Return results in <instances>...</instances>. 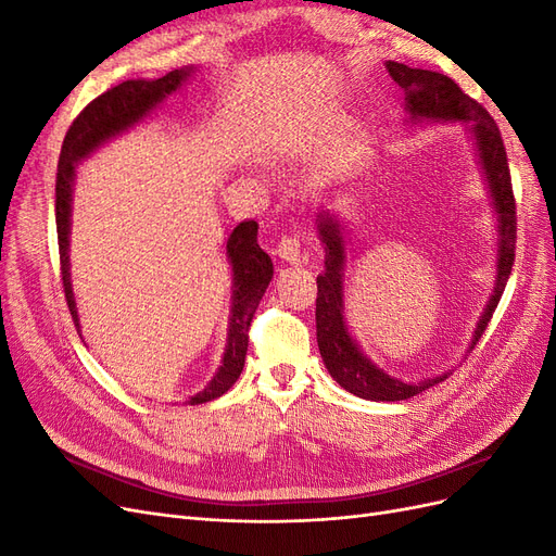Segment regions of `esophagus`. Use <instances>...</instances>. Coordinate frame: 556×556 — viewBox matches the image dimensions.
Listing matches in <instances>:
<instances>
[{
	"label": "esophagus",
	"mask_w": 556,
	"mask_h": 556,
	"mask_svg": "<svg viewBox=\"0 0 556 556\" xmlns=\"http://www.w3.org/2000/svg\"><path fill=\"white\" fill-rule=\"evenodd\" d=\"M278 257L290 262V264H299L301 262V239L299 237H282L280 243L276 245Z\"/></svg>",
	"instance_id": "34e87169"
}]
</instances>
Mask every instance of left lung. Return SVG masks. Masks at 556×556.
Segmentation results:
<instances>
[{"label":"left lung","mask_w":556,"mask_h":556,"mask_svg":"<svg viewBox=\"0 0 556 556\" xmlns=\"http://www.w3.org/2000/svg\"><path fill=\"white\" fill-rule=\"evenodd\" d=\"M390 76L406 92V106L415 117H429V121H462L470 125V134L476 137L480 162L490 182V192L494 197V208L498 213V266H496V288L486 304L473 343L476 348L480 336L498 306L501 294L506 290L513 264H515V243H517V208L513 194V180L508 169L506 146H503L501 131L482 104L470 99L450 76L427 70H410L401 62H387ZM317 233L325 245V274L317 276V299H315V327L319 355L325 359L331 378L343 390L368 401H406L429 387L443 382L450 374L422 380L417 384H406L382 368L368 362L355 341L350 339L345 319H343V262L345 245L341 237V225L329 213L317 215Z\"/></svg>","instance_id":"1"}]
</instances>
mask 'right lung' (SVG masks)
I'll list each match as a JSON object with an SVG mask.
<instances>
[{"mask_svg":"<svg viewBox=\"0 0 556 556\" xmlns=\"http://www.w3.org/2000/svg\"><path fill=\"white\" fill-rule=\"evenodd\" d=\"M190 76V70H174L155 80H125L121 86L106 90L83 109L72 127L66 129L62 141V153L58 162L55 180V223H58V245H60V271L66 306L78 327L76 301L70 282V213H72V182L76 164L88 157L97 146H102L115 134L137 125L153 111L162 99L180 88V83ZM227 257L233 268V306L229 323V339L223 366L217 368L213 380L194 394L188 403H206L223 396L229 387L239 380L245 352H248V329L260 301L271 282L274 264L271 257L257 243V223L245 220L231 231L227 241Z\"/></svg>","mask_w":556,"mask_h":556,"instance_id":"obj_1","label":"right lung"}]
</instances>
